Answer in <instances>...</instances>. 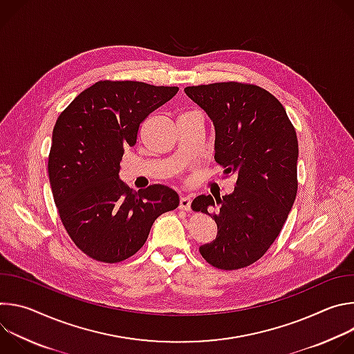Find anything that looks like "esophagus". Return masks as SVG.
Segmentation results:
<instances>
[{
    "label": "esophagus",
    "mask_w": 354,
    "mask_h": 354,
    "mask_svg": "<svg viewBox=\"0 0 354 354\" xmlns=\"http://www.w3.org/2000/svg\"><path fill=\"white\" fill-rule=\"evenodd\" d=\"M190 206H192V200H190V197H187V196L180 197V200H179V209H180V210L190 212Z\"/></svg>",
    "instance_id": "34e87169"
}]
</instances>
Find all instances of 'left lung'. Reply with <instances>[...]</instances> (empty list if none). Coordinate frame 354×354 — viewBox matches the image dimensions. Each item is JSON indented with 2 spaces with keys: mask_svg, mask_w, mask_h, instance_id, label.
<instances>
[{
  "mask_svg": "<svg viewBox=\"0 0 354 354\" xmlns=\"http://www.w3.org/2000/svg\"><path fill=\"white\" fill-rule=\"evenodd\" d=\"M185 92L214 123V158L224 175L236 176L231 194L192 201L193 212L209 214L218 230L198 250L217 269L246 268L266 254L295 200V129L279 99L254 84L214 82Z\"/></svg>",
  "mask_w": 354,
  "mask_h": 354,
  "instance_id": "obj_1",
  "label": "left lung"
}]
</instances>
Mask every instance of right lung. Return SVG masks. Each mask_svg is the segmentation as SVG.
Returning <instances> with one entry per match:
<instances>
[{"mask_svg":"<svg viewBox=\"0 0 354 354\" xmlns=\"http://www.w3.org/2000/svg\"><path fill=\"white\" fill-rule=\"evenodd\" d=\"M179 91L138 81H97L60 113L48 178L62 223L89 258L118 263L145 243L154 221L179 206L164 185L133 192L119 179L124 148L140 124Z\"/></svg>","mask_w":354,"mask_h":354,"instance_id":"add662e5","label":"right lung"}]
</instances>
